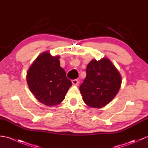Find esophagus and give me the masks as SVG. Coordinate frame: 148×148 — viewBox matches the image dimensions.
<instances>
[{
    "label": "esophagus",
    "instance_id": "34e87169",
    "mask_svg": "<svg viewBox=\"0 0 148 148\" xmlns=\"http://www.w3.org/2000/svg\"><path fill=\"white\" fill-rule=\"evenodd\" d=\"M72 83L73 84H74V85H78L79 84V81H78V79H72Z\"/></svg>",
    "mask_w": 148,
    "mask_h": 148
}]
</instances>
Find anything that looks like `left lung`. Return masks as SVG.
<instances>
[{
    "label": "left lung",
    "mask_w": 148,
    "mask_h": 148,
    "mask_svg": "<svg viewBox=\"0 0 148 148\" xmlns=\"http://www.w3.org/2000/svg\"><path fill=\"white\" fill-rule=\"evenodd\" d=\"M86 77L79 87L83 101L90 107L100 108L118 93L121 83L119 72L108 58L92 60L86 67Z\"/></svg>",
    "instance_id": "obj_1"
}]
</instances>
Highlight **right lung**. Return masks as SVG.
<instances>
[{"label":"right lung","instance_id":"1","mask_svg":"<svg viewBox=\"0 0 148 148\" xmlns=\"http://www.w3.org/2000/svg\"><path fill=\"white\" fill-rule=\"evenodd\" d=\"M60 56H53L48 52L40 54L27 72V81L36 98L48 106L57 105L64 100L72 86L60 67Z\"/></svg>","mask_w":148,"mask_h":148}]
</instances>
